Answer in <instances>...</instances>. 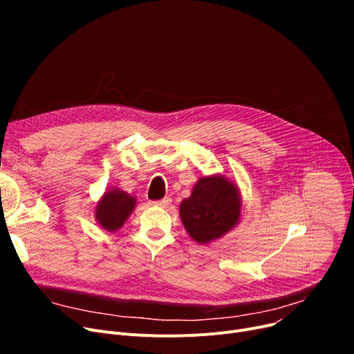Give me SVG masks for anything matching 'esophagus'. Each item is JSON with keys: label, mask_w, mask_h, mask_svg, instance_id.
<instances>
[{"label": "esophagus", "mask_w": 354, "mask_h": 354, "mask_svg": "<svg viewBox=\"0 0 354 354\" xmlns=\"http://www.w3.org/2000/svg\"><path fill=\"white\" fill-rule=\"evenodd\" d=\"M171 202H172L171 198H163V199H160V201H155L153 205H155V207H159V208H166V207L171 205Z\"/></svg>", "instance_id": "34e87169"}]
</instances>
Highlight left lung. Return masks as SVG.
<instances>
[{
    "label": "left lung",
    "mask_w": 354,
    "mask_h": 354,
    "mask_svg": "<svg viewBox=\"0 0 354 354\" xmlns=\"http://www.w3.org/2000/svg\"><path fill=\"white\" fill-rule=\"evenodd\" d=\"M241 199L236 183L224 175L201 178L189 198L179 207L182 224L198 244H209L231 231L241 218Z\"/></svg>",
    "instance_id": "left-lung-1"
}]
</instances>
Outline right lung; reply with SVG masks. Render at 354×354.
<instances>
[{
	"label": "right lung",
	"instance_id": "right-lung-1",
	"mask_svg": "<svg viewBox=\"0 0 354 354\" xmlns=\"http://www.w3.org/2000/svg\"><path fill=\"white\" fill-rule=\"evenodd\" d=\"M136 207V198L127 192L113 188L106 191L96 203L95 218L97 224L109 231L115 232L126 222Z\"/></svg>",
	"mask_w": 354,
	"mask_h": 354
}]
</instances>
